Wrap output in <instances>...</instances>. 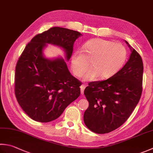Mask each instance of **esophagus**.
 <instances>
[{
	"label": "esophagus",
	"mask_w": 153,
	"mask_h": 153,
	"mask_svg": "<svg viewBox=\"0 0 153 153\" xmlns=\"http://www.w3.org/2000/svg\"><path fill=\"white\" fill-rule=\"evenodd\" d=\"M86 85L85 84H82V85L80 86V89H81V94L82 95L83 94V92H84V89L85 88Z\"/></svg>",
	"instance_id": "34e87169"
}]
</instances>
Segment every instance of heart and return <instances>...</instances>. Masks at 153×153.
<instances>
[{
    "label": "heart",
    "instance_id": "obj_1",
    "mask_svg": "<svg viewBox=\"0 0 153 153\" xmlns=\"http://www.w3.org/2000/svg\"><path fill=\"white\" fill-rule=\"evenodd\" d=\"M82 51L76 50L73 53L71 66L76 76H82L90 66L89 62H91L93 68L83 77L85 81L94 80L99 76L102 79L114 76L124 65L127 56L123 45L103 39L87 42Z\"/></svg>",
    "mask_w": 153,
    "mask_h": 153
}]
</instances>
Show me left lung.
<instances>
[{
  "label": "left lung",
  "instance_id": "obj_1",
  "mask_svg": "<svg viewBox=\"0 0 153 153\" xmlns=\"http://www.w3.org/2000/svg\"><path fill=\"white\" fill-rule=\"evenodd\" d=\"M125 42L131 53L121 70L106 80L89 83L84 90L89 107L83 115V121L86 127L95 133H108L121 126L141 96L142 58L127 41Z\"/></svg>",
  "mask_w": 153,
  "mask_h": 153
}]
</instances>
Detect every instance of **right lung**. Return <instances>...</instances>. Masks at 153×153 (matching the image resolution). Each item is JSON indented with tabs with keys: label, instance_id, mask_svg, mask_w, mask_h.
I'll return each instance as SVG.
<instances>
[{
	"label": "right lung",
	"instance_id": "1",
	"mask_svg": "<svg viewBox=\"0 0 153 153\" xmlns=\"http://www.w3.org/2000/svg\"><path fill=\"white\" fill-rule=\"evenodd\" d=\"M79 32L52 27L36 35L26 45L15 69L14 93L18 103L30 117L41 123L58 118L80 95L81 82L68 70L62 58L48 59V44L62 48L68 61Z\"/></svg>",
	"mask_w": 153,
	"mask_h": 153
}]
</instances>
